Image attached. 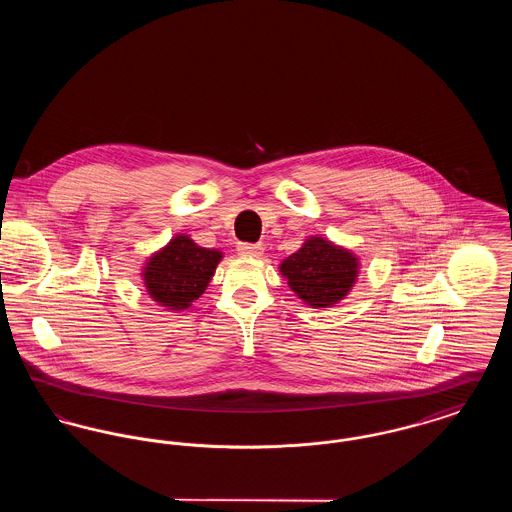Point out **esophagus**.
<instances>
[{
  "mask_svg": "<svg viewBox=\"0 0 512 512\" xmlns=\"http://www.w3.org/2000/svg\"><path fill=\"white\" fill-rule=\"evenodd\" d=\"M238 253L242 255V257H261L263 255V249L259 247V245L255 244H238Z\"/></svg>",
  "mask_w": 512,
  "mask_h": 512,
  "instance_id": "obj_1",
  "label": "esophagus"
}]
</instances>
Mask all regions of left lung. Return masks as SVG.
I'll return each mask as SVG.
<instances>
[{"label":"left lung","mask_w":512,"mask_h":512,"mask_svg":"<svg viewBox=\"0 0 512 512\" xmlns=\"http://www.w3.org/2000/svg\"><path fill=\"white\" fill-rule=\"evenodd\" d=\"M280 272L299 299L324 309L351 292L359 276V259L345 247L311 236L280 263Z\"/></svg>","instance_id":"left-lung-1"}]
</instances>
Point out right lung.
<instances>
[{"instance_id":"add662e5","label":"right lung","mask_w":512,"mask_h":512,"mask_svg":"<svg viewBox=\"0 0 512 512\" xmlns=\"http://www.w3.org/2000/svg\"><path fill=\"white\" fill-rule=\"evenodd\" d=\"M220 259L219 249L199 247L190 236L178 234L147 259L142 270L144 286L161 307L188 309L207 290Z\"/></svg>"}]
</instances>
